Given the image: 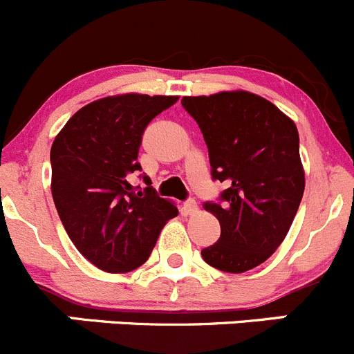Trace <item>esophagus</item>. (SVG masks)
I'll list each match as a JSON object with an SVG mask.
<instances>
[{
    "instance_id": "1",
    "label": "esophagus",
    "mask_w": 354,
    "mask_h": 354,
    "mask_svg": "<svg viewBox=\"0 0 354 354\" xmlns=\"http://www.w3.org/2000/svg\"><path fill=\"white\" fill-rule=\"evenodd\" d=\"M184 212L187 213V215H194V213L198 212V203H196V199L191 198L184 203Z\"/></svg>"
}]
</instances>
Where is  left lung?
Segmentation results:
<instances>
[{
    "label": "left lung",
    "instance_id": "obj_1",
    "mask_svg": "<svg viewBox=\"0 0 354 354\" xmlns=\"http://www.w3.org/2000/svg\"><path fill=\"white\" fill-rule=\"evenodd\" d=\"M208 148L212 178L225 184L218 201L203 203L220 237L201 250L218 270L243 274L263 263L288 236L304 191L295 122L246 91L185 96Z\"/></svg>",
    "mask_w": 354,
    "mask_h": 354
}]
</instances>
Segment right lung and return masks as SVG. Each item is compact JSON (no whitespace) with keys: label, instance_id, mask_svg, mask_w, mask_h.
I'll return each instance as SVG.
<instances>
[{"label":"right lung","instance_id":"right-lung-1","mask_svg":"<svg viewBox=\"0 0 354 354\" xmlns=\"http://www.w3.org/2000/svg\"><path fill=\"white\" fill-rule=\"evenodd\" d=\"M177 96L122 94L80 108L51 146V192L77 250L97 268L122 274L151 254L167 220L178 209L146 187H132L141 172L139 146L149 122ZM138 192H135V189Z\"/></svg>","mask_w":354,"mask_h":354}]
</instances>
